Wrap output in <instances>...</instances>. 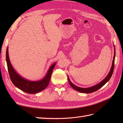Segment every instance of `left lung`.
Instances as JSON below:
<instances>
[{
	"mask_svg": "<svg viewBox=\"0 0 123 123\" xmlns=\"http://www.w3.org/2000/svg\"><path fill=\"white\" fill-rule=\"evenodd\" d=\"M114 54L113 59L112 61V66H111V68L109 73H108V74L107 76L105 78V79H104L101 81V82H100L98 84L94 86H92L91 87H89V88H80L79 87H77L75 85H74L73 83H72L71 81H70V80L69 79V77L68 76V81H69V83L71 86L74 89H75V90L79 91V92H80L85 93H90L95 92L96 91L98 90V89H99L100 88H101L104 85H105L106 83H107L108 81L110 79L111 77L112 76V75L113 74L114 67V60H115V49L114 45Z\"/></svg>",
	"mask_w": 123,
	"mask_h": 123,
	"instance_id": "1",
	"label": "left lung"
}]
</instances>
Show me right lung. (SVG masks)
Instances as JSON below:
<instances>
[{"instance_id": "right-lung-1", "label": "right lung", "mask_w": 123, "mask_h": 123, "mask_svg": "<svg viewBox=\"0 0 123 123\" xmlns=\"http://www.w3.org/2000/svg\"><path fill=\"white\" fill-rule=\"evenodd\" d=\"M6 61L10 79L13 84L21 90L30 94H34L44 90L48 86L50 82L52 73L56 64L55 62L51 65L47 75L42 80L30 81L20 76L13 68L9 59L8 48H7L6 51Z\"/></svg>"}]
</instances>
